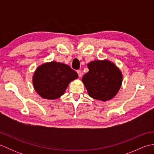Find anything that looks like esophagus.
<instances>
[{
  "label": "esophagus",
  "instance_id": "1",
  "mask_svg": "<svg viewBox=\"0 0 154 154\" xmlns=\"http://www.w3.org/2000/svg\"><path fill=\"white\" fill-rule=\"evenodd\" d=\"M77 72L78 75H79V77H81V76H82V73H81V70H77Z\"/></svg>",
  "mask_w": 154,
  "mask_h": 154
}]
</instances>
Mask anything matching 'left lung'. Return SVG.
Listing matches in <instances>:
<instances>
[{
	"mask_svg": "<svg viewBox=\"0 0 154 154\" xmlns=\"http://www.w3.org/2000/svg\"><path fill=\"white\" fill-rule=\"evenodd\" d=\"M89 72L82 81L89 97L105 102L119 92L122 83V74L116 65L109 60H94L87 64Z\"/></svg>",
	"mask_w": 154,
	"mask_h": 154,
	"instance_id": "8db88e82",
	"label": "left lung"
}]
</instances>
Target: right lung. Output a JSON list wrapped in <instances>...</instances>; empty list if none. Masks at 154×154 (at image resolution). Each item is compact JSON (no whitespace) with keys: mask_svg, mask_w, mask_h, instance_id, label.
<instances>
[{"mask_svg":"<svg viewBox=\"0 0 154 154\" xmlns=\"http://www.w3.org/2000/svg\"><path fill=\"white\" fill-rule=\"evenodd\" d=\"M77 77V72L68 65L52 61L37 67L32 83L35 91L41 97L54 100L63 95L71 81Z\"/></svg>","mask_w":154,"mask_h":154,"instance_id":"right-lung-1","label":"right lung"}]
</instances>
